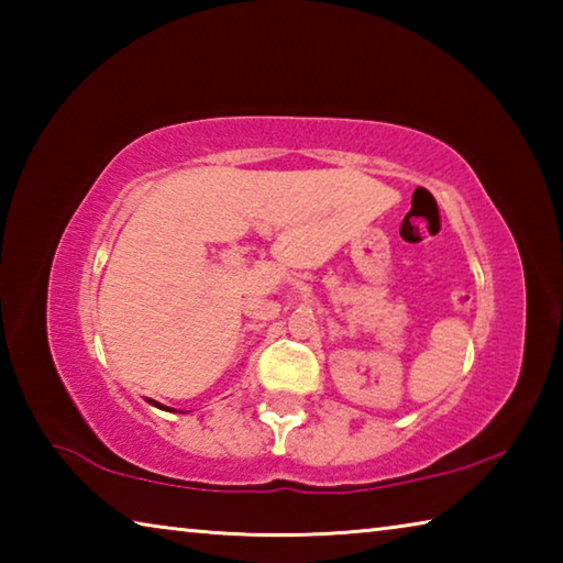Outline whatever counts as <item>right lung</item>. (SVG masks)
Masks as SVG:
<instances>
[{
	"mask_svg": "<svg viewBox=\"0 0 563 563\" xmlns=\"http://www.w3.org/2000/svg\"><path fill=\"white\" fill-rule=\"evenodd\" d=\"M151 405L154 407H158V409H164V412H176V409H170V407H166V405H161V402H156V399H148Z\"/></svg>",
	"mask_w": 563,
	"mask_h": 563,
	"instance_id": "obj_1",
	"label": "right lung"
}]
</instances>
